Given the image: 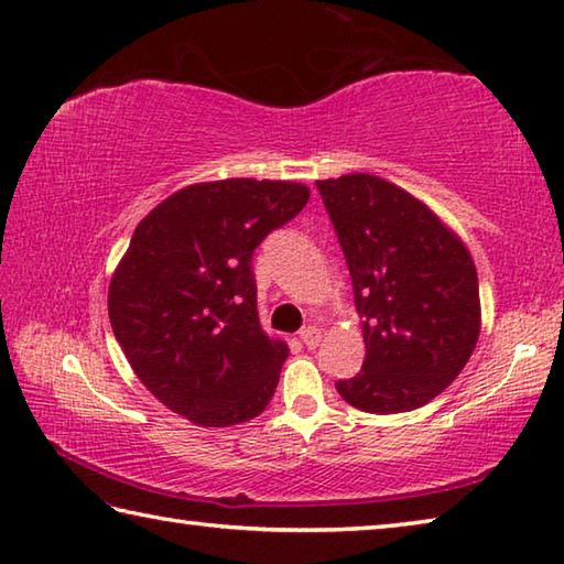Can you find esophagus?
Wrapping results in <instances>:
<instances>
[{"instance_id":"obj_1","label":"esophagus","mask_w":564,"mask_h":564,"mask_svg":"<svg viewBox=\"0 0 564 564\" xmlns=\"http://www.w3.org/2000/svg\"><path fill=\"white\" fill-rule=\"evenodd\" d=\"M321 340H323V330L321 327H315V325H308V327H303L301 330V343L305 345V347H317L321 345Z\"/></svg>"}]
</instances>
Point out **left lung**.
I'll return each instance as SVG.
<instances>
[{
  "instance_id": "8db88e82",
  "label": "left lung",
  "mask_w": 564,
  "mask_h": 564,
  "mask_svg": "<svg viewBox=\"0 0 564 564\" xmlns=\"http://www.w3.org/2000/svg\"><path fill=\"white\" fill-rule=\"evenodd\" d=\"M315 184L352 275L367 347L360 375L337 392L370 414L429 404L478 343V275L466 243L422 199L377 175Z\"/></svg>"
}]
</instances>
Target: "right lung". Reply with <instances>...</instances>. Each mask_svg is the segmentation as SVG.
Wrapping results in <instances>:
<instances>
[{
    "instance_id": "1",
    "label": "right lung",
    "mask_w": 564,
    "mask_h": 564,
    "mask_svg": "<svg viewBox=\"0 0 564 564\" xmlns=\"http://www.w3.org/2000/svg\"><path fill=\"white\" fill-rule=\"evenodd\" d=\"M311 199L301 182H197L138 224L108 289V315L132 372L197 426L259 416L289 345L263 333L251 256Z\"/></svg>"
}]
</instances>
